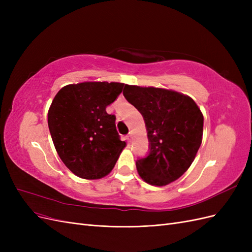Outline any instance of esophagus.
Here are the masks:
<instances>
[{"instance_id": "34e87169", "label": "esophagus", "mask_w": 252, "mask_h": 252, "mask_svg": "<svg viewBox=\"0 0 252 252\" xmlns=\"http://www.w3.org/2000/svg\"><path fill=\"white\" fill-rule=\"evenodd\" d=\"M126 140H127L128 142H130V141L132 140V133H129L128 135H126Z\"/></svg>"}]
</instances>
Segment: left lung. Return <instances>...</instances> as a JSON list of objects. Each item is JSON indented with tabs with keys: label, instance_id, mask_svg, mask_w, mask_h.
Segmentation results:
<instances>
[{
	"label": "left lung",
	"instance_id": "left-lung-1",
	"mask_svg": "<svg viewBox=\"0 0 252 252\" xmlns=\"http://www.w3.org/2000/svg\"><path fill=\"white\" fill-rule=\"evenodd\" d=\"M123 94L142 113L150 142L148 157L135 162L139 175L152 186L170 184L187 171L201 146V109L170 89L125 85Z\"/></svg>",
	"mask_w": 252,
	"mask_h": 252
}]
</instances>
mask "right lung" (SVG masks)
<instances>
[{"label":"right lung","mask_w":252,"mask_h":252,"mask_svg":"<svg viewBox=\"0 0 252 252\" xmlns=\"http://www.w3.org/2000/svg\"><path fill=\"white\" fill-rule=\"evenodd\" d=\"M124 85L117 82L69 84L52 100L48 110L51 139L60 158L77 177H106L126 147L117 131L116 117L106 112Z\"/></svg>","instance_id":"right-lung-1"}]
</instances>
